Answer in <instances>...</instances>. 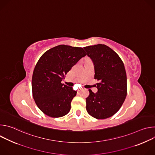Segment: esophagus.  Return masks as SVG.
<instances>
[{
    "label": "esophagus",
    "mask_w": 155,
    "mask_h": 155,
    "mask_svg": "<svg viewBox=\"0 0 155 155\" xmlns=\"http://www.w3.org/2000/svg\"><path fill=\"white\" fill-rule=\"evenodd\" d=\"M81 90V89H79V90H78V91H80Z\"/></svg>",
    "instance_id": "obj_1"
}]
</instances>
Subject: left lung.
Returning <instances> with one entry per match:
<instances>
[{"mask_svg":"<svg viewBox=\"0 0 155 155\" xmlns=\"http://www.w3.org/2000/svg\"><path fill=\"white\" fill-rule=\"evenodd\" d=\"M94 64V79L97 92L89 90L86 99V110L96 119H105L115 115L122 106L127 95V77L123 61L105 45L83 48Z\"/></svg>","mask_w":155,"mask_h":155,"instance_id":"8db88e82","label":"left lung"}]
</instances>
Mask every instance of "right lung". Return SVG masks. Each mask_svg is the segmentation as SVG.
Wrapping results in <instances>:
<instances>
[{"mask_svg":"<svg viewBox=\"0 0 155 155\" xmlns=\"http://www.w3.org/2000/svg\"><path fill=\"white\" fill-rule=\"evenodd\" d=\"M86 55L82 48L60 45L40 58L33 72L32 91L36 105L44 114L59 118L69 112L77 91L61 81Z\"/></svg>","mask_w":155,"mask_h":155,"instance_id":"obj_1","label":"right lung"}]
</instances>
